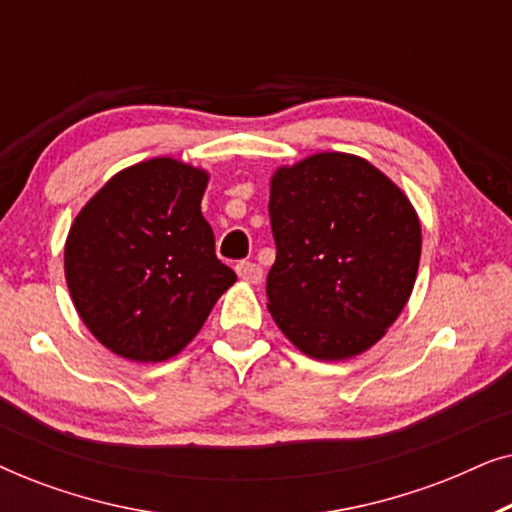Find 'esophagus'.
Wrapping results in <instances>:
<instances>
[{
    "instance_id": "34e87169",
    "label": "esophagus",
    "mask_w": 512,
    "mask_h": 512,
    "mask_svg": "<svg viewBox=\"0 0 512 512\" xmlns=\"http://www.w3.org/2000/svg\"><path fill=\"white\" fill-rule=\"evenodd\" d=\"M237 275H240L242 282H247V284H261L263 268H261V265H256V263L242 261L240 265H237Z\"/></svg>"
}]
</instances>
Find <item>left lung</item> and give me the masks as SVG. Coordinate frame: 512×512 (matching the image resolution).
<instances>
[{
    "mask_svg": "<svg viewBox=\"0 0 512 512\" xmlns=\"http://www.w3.org/2000/svg\"><path fill=\"white\" fill-rule=\"evenodd\" d=\"M277 258L268 310L300 352L347 361L368 352L408 303L422 256L419 216L387 174L324 151L270 179Z\"/></svg>",
    "mask_w": 512,
    "mask_h": 512,
    "instance_id": "obj_1",
    "label": "left lung"
}]
</instances>
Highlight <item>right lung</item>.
<instances>
[{"instance_id": "obj_1", "label": "right lung", "mask_w": 512, "mask_h": 512, "mask_svg": "<svg viewBox=\"0 0 512 512\" xmlns=\"http://www.w3.org/2000/svg\"><path fill=\"white\" fill-rule=\"evenodd\" d=\"M209 172L151 158L116 172L69 228L65 277L88 331L128 361L177 356L237 275L214 254Z\"/></svg>"}]
</instances>
